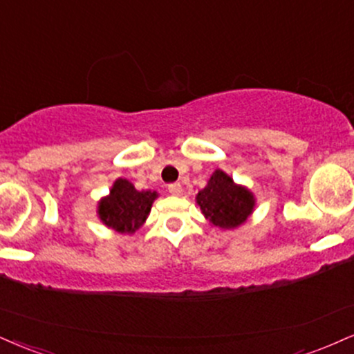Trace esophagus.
Here are the masks:
<instances>
[{"mask_svg": "<svg viewBox=\"0 0 354 354\" xmlns=\"http://www.w3.org/2000/svg\"><path fill=\"white\" fill-rule=\"evenodd\" d=\"M168 191L174 196H180L183 193V186L180 183H171V185H168Z\"/></svg>", "mask_w": 354, "mask_h": 354, "instance_id": "1", "label": "esophagus"}]
</instances>
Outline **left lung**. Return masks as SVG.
<instances>
[{"label":"left lung","instance_id":"8db88e82","mask_svg":"<svg viewBox=\"0 0 354 354\" xmlns=\"http://www.w3.org/2000/svg\"><path fill=\"white\" fill-rule=\"evenodd\" d=\"M204 218L219 229H234L252 214L255 198L245 186L236 185L223 169H216L206 188L196 196Z\"/></svg>","mask_w":354,"mask_h":354}]
</instances>
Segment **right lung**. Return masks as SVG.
Instances as JSON below:
<instances>
[{
  "label": "right lung",
  "mask_w": 354,
  "mask_h": 354,
  "mask_svg": "<svg viewBox=\"0 0 354 354\" xmlns=\"http://www.w3.org/2000/svg\"><path fill=\"white\" fill-rule=\"evenodd\" d=\"M156 191H138L125 178L113 183L110 194L99 201V218L107 227L120 234H133L147 221Z\"/></svg>",
  "instance_id": "1"
}]
</instances>
